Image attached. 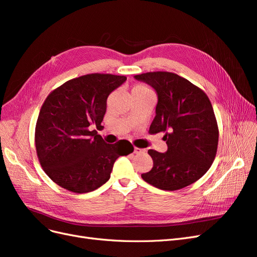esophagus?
<instances>
[{"label":"esophagus","instance_id":"1","mask_svg":"<svg viewBox=\"0 0 257 257\" xmlns=\"http://www.w3.org/2000/svg\"><path fill=\"white\" fill-rule=\"evenodd\" d=\"M146 150L142 149V148H138V147H135L134 148V153L135 154H142V153H145Z\"/></svg>","mask_w":257,"mask_h":257}]
</instances>
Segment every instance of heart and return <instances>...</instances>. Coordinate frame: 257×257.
<instances>
[{
    "instance_id": "heart-1",
    "label": "heart",
    "mask_w": 257,
    "mask_h": 257,
    "mask_svg": "<svg viewBox=\"0 0 257 257\" xmlns=\"http://www.w3.org/2000/svg\"><path fill=\"white\" fill-rule=\"evenodd\" d=\"M142 92H150V89L145 84H135L133 89H132V93H142Z\"/></svg>"
}]
</instances>
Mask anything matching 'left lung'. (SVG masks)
I'll use <instances>...</instances> for the list:
<instances>
[{
	"instance_id": "8db88e82",
	"label": "left lung",
	"mask_w": 257,
	"mask_h": 257,
	"mask_svg": "<svg viewBox=\"0 0 257 257\" xmlns=\"http://www.w3.org/2000/svg\"><path fill=\"white\" fill-rule=\"evenodd\" d=\"M157 91L158 104L149 133H165L168 149L148 151L153 167L142 178L164 191L185 188L212 165L219 143V127L206 93L188 79L169 72L136 75Z\"/></svg>"
}]
</instances>
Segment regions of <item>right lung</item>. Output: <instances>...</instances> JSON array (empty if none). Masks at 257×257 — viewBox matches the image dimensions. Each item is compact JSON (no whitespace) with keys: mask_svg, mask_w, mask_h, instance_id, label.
<instances>
[{"mask_svg":"<svg viewBox=\"0 0 257 257\" xmlns=\"http://www.w3.org/2000/svg\"><path fill=\"white\" fill-rule=\"evenodd\" d=\"M125 76L88 74L64 82L45 99L35 127V147L44 172L77 194L96 190L110 178L115 160L134 151L127 141L106 144L90 125L100 126L107 97Z\"/></svg>","mask_w":257,"mask_h":257,"instance_id":"add662e5","label":"right lung"}]
</instances>
